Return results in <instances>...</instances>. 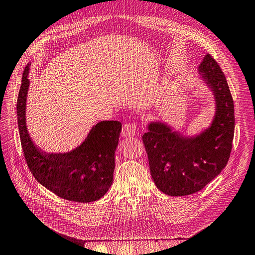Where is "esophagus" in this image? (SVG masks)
Instances as JSON below:
<instances>
[{"label": "esophagus", "mask_w": 255, "mask_h": 255, "mask_svg": "<svg viewBox=\"0 0 255 255\" xmlns=\"http://www.w3.org/2000/svg\"><path fill=\"white\" fill-rule=\"evenodd\" d=\"M137 125L135 123H126L125 126L122 128V136L123 137H130V136H134L137 133Z\"/></svg>", "instance_id": "esophagus-1"}]
</instances>
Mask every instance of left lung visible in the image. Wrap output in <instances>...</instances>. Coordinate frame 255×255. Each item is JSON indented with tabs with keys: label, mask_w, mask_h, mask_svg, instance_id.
Here are the masks:
<instances>
[{
	"label": "left lung",
	"mask_w": 255,
	"mask_h": 255,
	"mask_svg": "<svg viewBox=\"0 0 255 255\" xmlns=\"http://www.w3.org/2000/svg\"><path fill=\"white\" fill-rule=\"evenodd\" d=\"M199 72L215 97L212 126L196 137H183L165 123L152 122L142 135L152 179L169 196L203 189L227 166L232 151L234 103L226 76L211 54L203 58Z\"/></svg>",
	"instance_id": "8db88e82"
}]
</instances>
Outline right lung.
I'll list each match as a JSON object with an SVG mask.
<instances>
[{
  "instance_id": "add662e5",
  "label": "right lung",
  "mask_w": 255,
  "mask_h": 255,
  "mask_svg": "<svg viewBox=\"0 0 255 255\" xmlns=\"http://www.w3.org/2000/svg\"><path fill=\"white\" fill-rule=\"evenodd\" d=\"M28 70L27 66L23 71L17 101L19 134L28 169L38 182L60 198L75 202L97 201L113 184L121 123L99 122L85 141L71 152H43L30 139L25 125Z\"/></svg>"
}]
</instances>
